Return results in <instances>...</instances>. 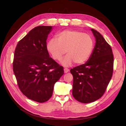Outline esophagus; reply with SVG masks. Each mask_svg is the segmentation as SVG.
I'll return each mask as SVG.
<instances>
[{"label": "esophagus", "instance_id": "34e87169", "mask_svg": "<svg viewBox=\"0 0 126 126\" xmlns=\"http://www.w3.org/2000/svg\"><path fill=\"white\" fill-rule=\"evenodd\" d=\"M69 69H68V68H64V73H67V72L69 71Z\"/></svg>", "mask_w": 126, "mask_h": 126}]
</instances>
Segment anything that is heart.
<instances>
[{
  "label": "heart",
  "instance_id": "heart-1",
  "mask_svg": "<svg viewBox=\"0 0 126 126\" xmlns=\"http://www.w3.org/2000/svg\"><path fill=\"white\" fill-rule=\"evenodd\" d=\"M93 39L87 34L75 30H65L59 32L46 44V49L53 59L60 61L66 51L67 55L61 61L64 66L75 62L80 65L86 62L94 49Z\"/></svg>",
  "mask_w": 126,
  "mask_h": 126
}]
</instances>
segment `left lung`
<instances>
[{"label":"left lung","instance_id":"left-lung-1","mask_svg":"<svg viewBox=\"0 0 126 126\" xmlns=\"http://www.w3.org/2000/svg\"><path fill=\"white\" fill-rule=\"evenodd\" d=\"M91 31L95 38L92 54L85 64L70 69L73 76L72 95L83 103L94 102L104 94L113 70L111 47L96 30Z\"/></svg>","mask_w":126,"mask_h":126}]
</instances>
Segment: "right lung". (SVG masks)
Masks as SVG:
<instances>
[{
    "label": "right lung",
    "instance_id": "right-lung-1",
    "mask_svg": "<svg viewBox=\"0 0 126 126\" xmlns=\"http://www.w3.org/2000/svg\"><path fill=\"white\" fill-rule=\"evenodd\" d=\"M51 26H38L20 40L15 50L13 71L22 93L38 103L47 101L63 67L49 57L46 40Z\"/></svg>",
    "mask_w": 126,
    "mask_h": 126
}]
</instances>
